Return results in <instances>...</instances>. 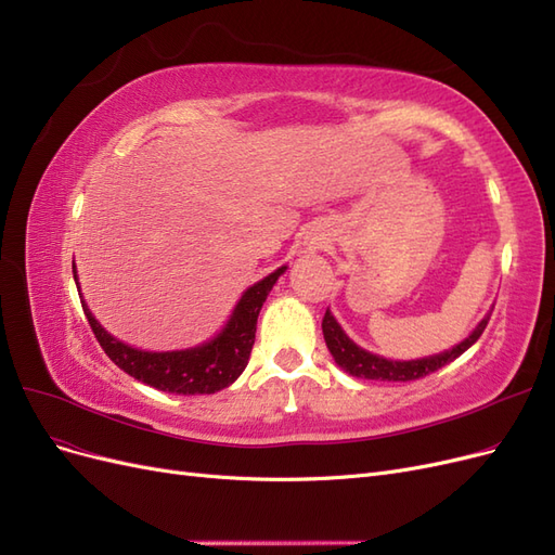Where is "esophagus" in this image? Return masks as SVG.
<instances>
[{"label": "esophagus", "instance_id": "obj_1", "mask_svg": "<svg viewBox=\"0 0 555 555\" xmlns=\"http://www.w3.org/2000/svg\"><path fill=\"white\" fill-rule=\"evenodd\" d=\"M308 249H312V245H310V243H308V247H306V251H308Z\"/></svg>", "mask_w": 555, "mask_h": 555}]
</instances>
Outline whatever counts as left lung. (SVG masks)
Returning <instances> with one entry per match:
<instances>
[{"label":"left lung","mask_w":555,"mask_h":555,"mask_svg":"<svg viewBox=\"0 0 555 555\" xmlns=\"http://www.w3.org/2000/svg\"><path fill=\"white\" fill-rule=\"evenodd\" d=\"M489 319H491V314H486L477 324V328L469 333L461 345L442 351V354L416 359V361H389V359H382L377 354H371V351L361 349L354 340L347 338V333L340 328L338 322H335V317L328 310L324 314L322 331H324V340H326V347L333 354L335 363H338L343 371L349 373L351 377L379 379V382H412V379L426 377L435 371H440L442 365L451 363L453 359H459L463 351H467L479 340V335L483 333L486 324H489Z\"/></svg>","instance_id":"8db88e82"}]
</instances>
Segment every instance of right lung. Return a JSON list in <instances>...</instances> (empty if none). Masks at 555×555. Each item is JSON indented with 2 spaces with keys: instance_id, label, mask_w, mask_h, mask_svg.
I'll list each match as a JSON object with an SVG mask.
<instances>
[{
  "instance_id": "1",
  "label": "right lung",
  "mask_w": 555,
  "mask_h": 555,
  "mask_svg": "<svg viewBox=\"0 0 555 555\" xmlns=\"http://www.w3.org/2000/svg\"><path fill=\"white\" fill-rule=\"evenodd\" d=\"M284 271H287V266L278 268L275 273L266 275L257 284H251L238 300V306L233 310L222 333H217L212 340L180 351H143L137 347H129L113 338V335L96 322L90 308L86 306V300H80V304L94 331V338L106 351V357L120 367V371L147 386H155L159 391L182 396L215 393L227 389V386L236 382L245 371L251 345H255L259 310ZM74 280H78L76 266Z\"/></svg>"
}]
</instances>
